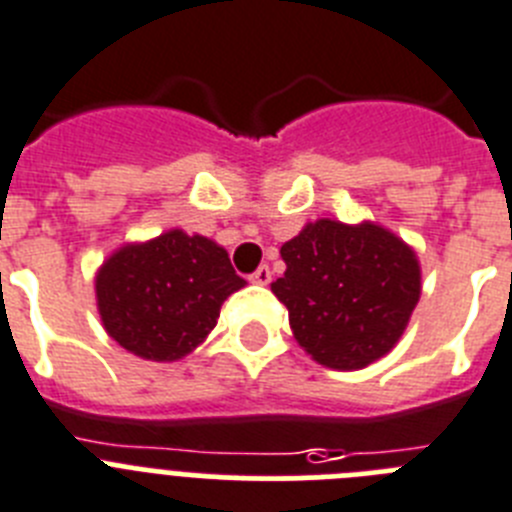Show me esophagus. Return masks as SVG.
Instances as JSON below:
<instances>
[{"mask_svg": "<svg viewBox=\"0 0 512 512\" xmlns=\"http://www.w3.org/2000/svg\"><path fill=\"white\" fill-rule=\"evenodd\" d=\"M270 278H273V273H270L268 265H260V268H257L255 273L250 275V281H252V283H257V286H268Z\"/></svg>", "mask_w": 512, "mask_h": 512, "instance_id": "1", "label": "esophagus"}]
</instances>
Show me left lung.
<instances>
[{
    "instance_id": "8db88e82",
    "label": "left lung",
    "mask_w": 512,
    "mask_h": 512,
    "mask_svg": "<svg viewBox=\"0 0 512 512\" xmlns=\"http://www.w3.org/2000/svg\"><path fill=\"white\" fill-rule=\"evenodd\" d=\"M270 291L288 309L296 342L319 366L358 371L389 353L420 301V260L376 221H309L281 247Z\"/></svg>"
}]
</instances>
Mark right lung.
<instances>
[{
  "label": "right lung",
  "instance_id": "1",
  "mask_svg": "<svg viewBox=\"0 0 512 512\" xmlns=\"http://www.w3.org/2000/svg\"><path fill=\"white\" fill-rule=\"evenodd\" d=\"M244 286L221 244L182 229L121 244L95 273L105 332L157 363L193 353L216 327L221 304Z\"/></svg>",
  "mask_w": 512,
  "mask_h": 512
}]
</instances>
